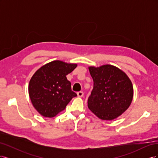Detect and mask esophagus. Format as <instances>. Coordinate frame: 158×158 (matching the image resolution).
<instances>
[{"label": "esophagus", "mask_w": 158, "mask_h": 158, "mask_svg": "<svg viewBox=\"0 0 158 158\" xmlns=\"http://www.w3.org/2000/svg\"><path fill=\"white\" fill-rule=\"evenodd\" d=\"M77 95H78V97L82 98L84 95V92H77Z\"/></svg>", "instance_id": "obj_1"}]
</instances>
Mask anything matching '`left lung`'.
I'll return each mask as SVG.
<instances>
[{"mask_svg": "<svg viewBox=\"0 0 158 158\" xmlns=\"http://www.w3.org/2000/svg\"><path fill=\"white\" fill-rule=\"evenodd\" d=\"M94 88L88 99L89 110L102 120H113L129 107L133 98L131 80L116 66L89 67Z\"/></svg>", "mask_w": 158, "mask_h": 158, "instance_id": "left-lung-1", "label": "left lung"}]
</instances>
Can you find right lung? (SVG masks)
<instances>
[{"instance_id":"right-lung-1","label":"right lung","mask_w":158,"mask_h":158,"mask_svg":"<svg viewBox=\"0 0 158 158\" xmlns=\"http://www.w3.org/2000/svg\"><path fill=\"white\" fill-rule=\"evenodd\" d=\"M76 66V64L54 60L41 66L33 75L28 88L29 95L33 107L42 116H56L77 96L66 76Z\"/></svg>"}]
</instances>
